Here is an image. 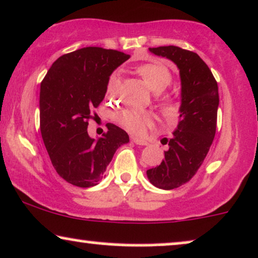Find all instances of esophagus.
Listing matches in <instances>:
<instances>
[{
  "mask_svg": "<svg viewBox=\"0 0 258 258\" xmlns=\"http://www.w3.org/2000/svg\"><path fill=\"white\" fill-rule=\"evenodd\" d=\"M132 142L136 143L137 145H147L148 142L144 141V139H141V138H137V137H132Z\"/></svg>",
  "mask_w": 258,
  "mask_h": 258,
  "instance_id": "obj_1",
  "label": "esophagus"
}]
</instances>
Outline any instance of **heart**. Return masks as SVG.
Returning <instances> with one entry per match:
<instances>
[{
  "instance_id": "heart-1",
  "label": "heart",
  "mask_w": 258,
  "mask_h": 258,
  "mask_svg": "<svg viewBox=\"0 0 258 258\" xmlns=\"http://www.w3.org/2000/svg\"><path fill=\"white\" fill-rule=\"evenodd\" d=\"M139 76L142 77L145 84L155 94H161L172 83V73L167 67L160 63H145L138 68ZM121 78L119 72H114L107 82V95L109 97H115L120 91ZM161 104L164 109L172 107V101L168 97H160ZM116 119L123 127L136 135H143L149 126L153 123V116L147 111L130 108L120 111Z\"/></svg>"
}]
</instances>
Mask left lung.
<instances>
[{
    "label": "left lung",
    "instance_id": "1",
    "mask_svg": "<svg viewBox=\"0 0 258 258\" xmlns=\"http://www.w3.org/2000/svg\"><path fill=\"white\" fill-rule=\"evenodd\" d=\"M151 54L168 58L178 67L181 82L179 122L169 139L160 166L148 169L149 181L173 190L190 181L206 159L215 137L219 108L218 83L196 52L179 46L149 48Z\"/></svg>",
    "mask_w": 258,
    "mask_h": 258
}]
</instances>
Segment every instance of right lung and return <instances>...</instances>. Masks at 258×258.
Returning a JSON list of instances; mask_svg holds the SVG:
<instances>
[{
    "label": "right lung",
    "instance_id": "right-lung-1",
    "mask_svg": "<svg viewBox=\"0 0 258 258\" xmlns=\"http://www.w3.org/2000/svg\"><path fill=\"white\" fill-rule=\"evenodd\" d=\"M130 55L86 46L57 58L40 83V133L57 174L79 187L97 185L115 151L130 142L113 123L97 139L88 133L91 111L103 101L107 82Z\"/></svg>",
    "mask_w": 258,
    "mask_h": 258
}]
</instances>
